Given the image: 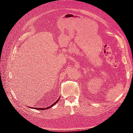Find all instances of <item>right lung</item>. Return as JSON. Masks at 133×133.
I'll return each instance as SVG.
<instances>
[{
	"instance_id": "obj_1",
	"label": "right lung",
	"mask_w": 133,
	"mask_h": 133,
	"mask_svg": "<svg viewBox=\"0 0 133 133\" xmlns=\"http://www.w3.org/2000/svg\"><path fill=\"white\" fill-rule=\"evenodd\" d=\"M59 99V98H58ZM58 100L56 101V102H55L54 103H53V104H51V105H50V106H49V107H46V108H37V107H33V108H32V109H36V110H46V109H49V108H50V107H51L52 106H53L54 105H55L56 103H57V102L58 101Z\"/></svg>"
}]
</instances>
